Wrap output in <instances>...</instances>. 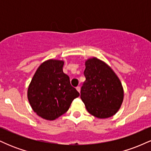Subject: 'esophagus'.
Segmentation results:
<instances>
[{
  "mask_svg": "<svg viewBox=\"0 0 151 151\" xmlns=\"http://www.w3.org/2000/svg\"><path fill=\"white\" fill-rule=\"evenodd\" d=\"M76 89L77 90L78 92H80V86H77V87H76Z\"/></svg>",
  "mask_w": 151,
  "mask_h": 151,
  "instance_id": "obj_1",
  "label": "esophagus"
}]
</instances>
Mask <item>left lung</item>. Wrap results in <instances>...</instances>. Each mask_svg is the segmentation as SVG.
<instances>
[{
    "instance_id": "obj_1",
    "label": "left lung",
    "mask_w": 151,
    "mask_h": 151,
    "mask_svg": "<svg viewBox=\"0 0 151 151\" xmlns=\"http://www.w3.org/2000/svg\"><path fill=\"white\" fill-rule=\"evenodd\" d=\"M85 67L80 97L87 111L99 119L115 115L124 96L120 79L110 66L96 58L86 60Z\"/></svg>"
}]
</instances>
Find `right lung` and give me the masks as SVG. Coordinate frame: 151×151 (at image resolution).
I'll return each mask as SVG.
<instances>
[{
	"label": "right lung",
	"mask_w": 151,
	"mask_h": 151,
	"mask_svg": "<svg viewBox=\"0 0 151 151\" xmlns=\"http://www.w3.org/2000/svg\"><path fill=\"white\" fill-rule=\"evenodd\" d=\"M63 60L42 62L36 70L27 89V99L39 116L53 121L68 111L79 93L70 84V77L63 72Z\"/></svg>",
	"instance_id": "right-lung-1"
}]
</instances>
